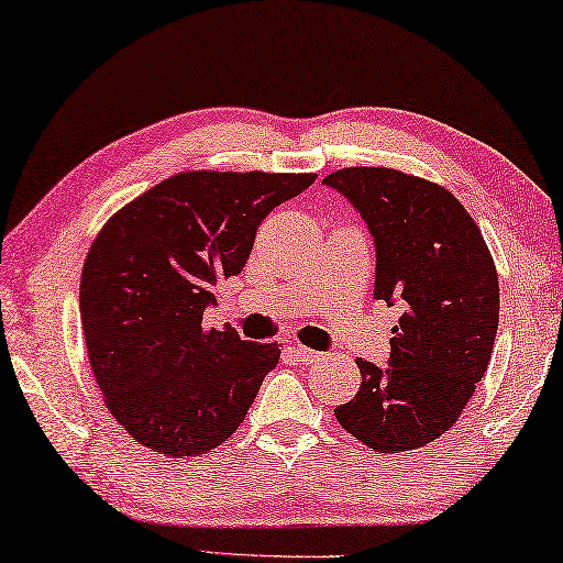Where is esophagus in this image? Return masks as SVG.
<instances>
[{"label":"esophagus","instance_id":"1","mask_svg":"<svg viewBox=\"0 0 563 563\" xmlns=\"http://www.w3.org/2000/svg\"><path fill=\"white\" fill-rule=\"evenodd\" d=\"M289 352H291L294 360L301 362V365H311V362H314V360L319 357V352L301 347V344H294V347H289Z\"/></svg>","mask_w":563,"mask_h":563}]
</instances>
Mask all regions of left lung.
I'll return each instance as SVG.
<instances>
[{
    "instance_id": "obj_1",
    "label": "left lung",
    "mask_w": 563,
    "mask_h": 563,
    "mask_svg": "<svg viewBox=\"0 0 563 563\" xmlns=\"http://www.w3.org/2000/svg\"><path fill=\"white\" fill-rule=\"evenodd\" d=\"M375 239V299L402 301L390 367L357 360L362 385L334 410L377 453L432 443L486 375L498 330V274L481 229L448 188L395 168L354 166L322 180Z\"/></svg>"
}]
</instances>
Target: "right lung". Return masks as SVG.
<instances>
[{"label": "right lung", "instance_id": "add662e5", "mask_svg": "<svg viewBox=\"0 0 563 563\" xmlns=\"http://www.w3.org/2000/svg\"><path fill=\"white\" fill-rule=\"evenodd\" d=\"M314 173L184 170L133 198L95 236L80 317L102 400L135 443L203 455L244 422L276 342L203 324L216 282L244 269L256 229Z\"/></svg>", "mask_w": 563, "mask_h": 563}]
</instances>
